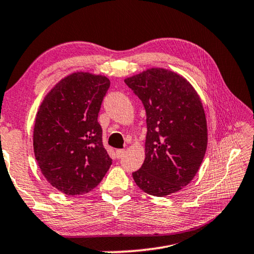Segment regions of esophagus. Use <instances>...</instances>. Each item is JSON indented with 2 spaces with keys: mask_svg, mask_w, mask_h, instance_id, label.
Instances as JSON below:
<instances>
[{
  "mask_svg": "<svg viewBox=\"0 0 254 254\" xmlns=\"http://www.w3.org/2000/svg\"><path fill=\"white\" fill-rule=\"evenodd\" d=\"M124 155H126V150H124V149H118V150H116V157H118V158H123Z\"/></svg>",
  "mask_w": 254,
  "mask_h": 254,
  "instance_id": "34e87169",
  "label": "esophagus"
}]
</instances>
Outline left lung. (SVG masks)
Instances as JSON below:
<instances>
[{
  "label": "left lung",
  "instance_id": "left-lung-1",
  "mask_svg": "<svg viewBox=\"0 0 254 254\" xmlns=\"http://www.w3.org/2000/svg\"><path fill=\"white\" fill-rule=\"evenodd\" d=\"M147 115L146 158L132 173L148 194L165 196L191 182L206 154L208 132L202 103L175 72L152 67L124 80Z\"/></svg>",
  "mask_w": 254,
  "mask_h": 254
}]
</instances>
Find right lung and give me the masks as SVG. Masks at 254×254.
Masks as SVG:
<instances>
[{
    "instance_id": "add662e5",
    "label": "right lung",
    "mask_w": 254,
    "mask_h": 254,
    "mask_svg": "<svg viewBox=\"0 0 254 254\" xmlns=\"http://www.w3.org/2000/svg\"><path fill=\"white\" fill-rule=\"evenodd\" d=\"M110 84L104 75L75 72L56 84L39 106L36 160L48 182L65 194L88 193L110 170L112 159L97 121Z\"/></svg>"
}]
</instances>
